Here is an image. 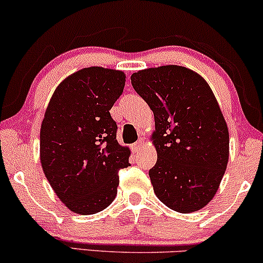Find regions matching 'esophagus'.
Returning <instances> with one entry per match:
<instances>
[{"instance_id": "esophagus-1", "label": "esophagus", "mask_w": 263, "mask_h": 263, "mask_svg": "<svg viewBox=\"0 0 263 263\" xmlns=\"http://www.w3.org/2000/svg\"><path fill=\"white\" fill-rule=\"evenodd\" d=\"M143 144H144V140L143 138H140V140L136 142V143H134V148L135 149L141 148V147H143Z\"/></svg>"}]
</instances>
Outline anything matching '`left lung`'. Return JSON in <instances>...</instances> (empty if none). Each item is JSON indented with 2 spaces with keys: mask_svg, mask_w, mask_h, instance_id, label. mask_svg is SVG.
<instances>
[{
  "mask_svg": "<svg viewBox=\"0 0 263 263\" xmlns=\"http://www.w3.org/2000/svg\"><path fill=\"white\" fill-rule=\"evenodd\" d=\"M131 83L155 115L157 163L149 178L157 198L178 213L203 209L229 162V128L213 90L179 65L143 69Z\"/></svg>",
  "mask_w": 263,
  "mask_h": 263,
  "instance_id": "obj_1",
  "label": "left lung"
}]
</instances>
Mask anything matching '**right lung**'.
Masks as SVG:
<instances>
[{
  "label": "right lung",
  "instance_id": "1",
  "mask_svg": "<svg viewBox=\"0 0 263 263\" xmlns=\"http://www.w3.org/2000/svg\"><path fill=\"white\" fill-rule=\"evenodd\" d=\"M121 70L90 66L65 78L54 91L41 126V163L69 210L91 215L117 195V172L131 151L116 140L111 107L125 86Z\"/></svg>",
  "mask_w": 263,
  "mask_h": 263
}]
</instances>
